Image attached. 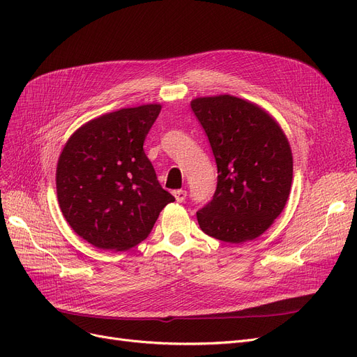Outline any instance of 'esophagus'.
<instances>
[{
	"label": "esophagus",
	"instance_id": "obj_1",
	"mask_svg": "<svg viewBox=\"0 0 357 357\" xmlns=\"http://www.w3.org/2000/svg\"><path fill=\"white\" fill-rule=\"evenodd\" d=\"M174 195H175V198H176L178 202H183L185 198H186V191H183V190H176V191L174 192Z\"/></svg>",
	"mask_w": 357,
	"mask_h": 357
}]
</instances>
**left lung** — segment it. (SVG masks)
Returning <instances> with one entry per match:
<instances>
[{
  "instance_id": "obj_1",
  "label": "left lung",
  "mask_w": 357,
  "mask_h": 357,
  "mask_svg": "<svg viewBox=\"0 0 357 357\" xmlns=\"http://www.w3.org/2000/svg\"><path fill=\"white\" fill-rule=\"evenodd\" d=\"M191 108L218 174L213 198L197 211L199 227L226 243L253 240L289 197L292 153L284 131L264 109L231 96L197 98Z\"/></svg>"
}]
</instances>
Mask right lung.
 Instances as JSON below:
<instances>
[{
  "label": "right lung",
  "instance_id": "1",
  "mask_svg": "<svg viewBox=\"0 0 357 357\" xmlns=\"http://www.w3.org/2000/svg\"><path fill=\"white\" fill-rule=\"evenodd\" d=\"M160 108L147 104L91 120L62 150L56 169L61 210L92 246L123 252L139 245L175 201L143 150Z\"/></svg>",
  "mask_w": 357,
  "mask_h": 357
}]
</instances>
